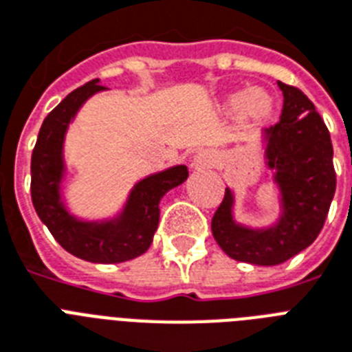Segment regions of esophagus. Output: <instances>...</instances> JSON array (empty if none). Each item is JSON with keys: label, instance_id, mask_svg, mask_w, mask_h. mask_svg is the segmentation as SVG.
I'll use <instances>...</instances> for the list:
<instances>
[{"label": "esophagus", "instance_id": "1", "mask_svg": "<svg viewBox=\"0 0 352 352\" xmlns=\"http://www.w3.org/2000/svg\"><path fill=\"white\" fill-rule=\"evenodd\" d=\"M217 162V155L210 149H201L199 153H195L193 157V166L195 168H212Z\"/></svg>", "mask_w": 352, "mask_h": 352}]
</instances>
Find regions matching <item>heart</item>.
<instances>
[{
	"label": "heart",
	"mask_w": 352,
	"mask_h": 352,
	"mask_svg": "<svg viewBox=\"0 0 352 352\" xmlns=\"http://www.w3.org/2000/svg\"><path fill=\"white\" fill-rule=\"evenodd\" d=\"M226 111L243 113L248 120H265L272 113V96L263 89H241L225 100Z\"/></svg>",
	"instance_id": "obj_1"
}]
</instances>
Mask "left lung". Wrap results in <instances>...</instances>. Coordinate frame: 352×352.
Here are the masks:
<instances>
[{
    "instance_id": "1",
    "label": "left lung",
    "mask_w": 352,
    "mask_h": 352,
    "mask_svg": "<svg viewBox=\"0 0 352 352\" xmlns=\"http://www.w3.org/2000/svg\"><path fill=\"white\" fill-rule=\"evenodd\" d=\"M283 109L276 126L263 131L265 157L281 193V215L268 228H246L232 215L234 195L225 199L212 219L217 245L235 261L272 267L312 245L327 219L336 190L333 142L316 107L298 87L278 82Z\"/></svg>"
}]
</instances>
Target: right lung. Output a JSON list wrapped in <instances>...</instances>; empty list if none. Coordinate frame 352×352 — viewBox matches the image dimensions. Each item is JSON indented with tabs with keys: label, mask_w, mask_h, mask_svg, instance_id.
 I'll return each mask as SVG.
<instances>
[{
	"label": "right lung",
	"mask_w": 352,
	"mask_h": 352,
	"mask_svg": "<svg viewBox=\"0 0 352 352\" xmlns=\"http://www.w3.org/2000/svg\"><path fill=\"white\" fill-rule=\"evenodd\" d=\"M104 89L100 80H91L47 115L30 159V195L41 223L69 254L91 263H124L148 250L159 226L160 199L186 181L188 168L173 166L137 182L120 215L109 221H80L69 214L60 193L63 138L82 104Z\"/></svg>",
	"instance_id": "right-lung-1"
}]
</instances>
